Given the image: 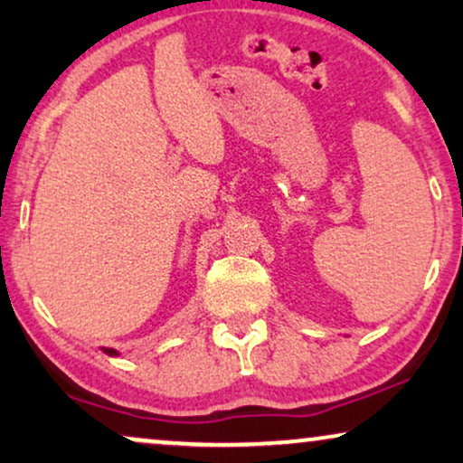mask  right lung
<instances>
[{
  "label": "right lung",
  "instance_id": "1",
  "mask_svg": "<svg viewBox=\"0 0 463 463\" xmlns=\"http://www.w3.org/2000/svg\"><path fill=\"white\" fill-rule=\"evenodd\" d=\"M100 350H103L107 356H119V352L113 350V347H100Z\"/></svg>",
  "mask_w": 463,
  "mask_h": 463
}]
</instances>
